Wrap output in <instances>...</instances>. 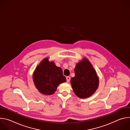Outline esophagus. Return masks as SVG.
I'll return each mask as SVG.
<instances>
[{
  "instance_id": "1",
  "label": "esophagus",
  "mask_w": 130,
  "mask_h": 130,
  "mask_svg": "<svg viewBox=\"0 0 130 130\" xmlns=\"http://www.w3.org/2000/svg\"><path fill=\"white\" fill-rule=\"evenodd\" d=\"M70 77H69V76L66 77V81H67V82H69L70 81Z\"/></svg>"
}]
</instances>
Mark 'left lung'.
Instances as JSON below:
<instances>
[{
	"mask_svg": "<svg viewBox=\"0 0 130 130\" xmlns=\"http://www.w3.org/2000/svg\"><path fill=\"white\" fill-rule=\"evenodd\" d=\"M75 73V77L70 81L75 94L80 98L90 97L95 92L99 84L95 70L88 60L84 59L77 64Z\"/></svg>",
	"mask_w": 130,
	"mask_h": 130,
	"instance_id": "obj_1",
	"label": "left lung"
}]
</instances>
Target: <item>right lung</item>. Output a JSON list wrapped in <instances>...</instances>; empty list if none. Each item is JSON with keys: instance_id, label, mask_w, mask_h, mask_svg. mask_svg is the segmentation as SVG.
Here are the masks:
<instances>
[{"instance_id": "add662e5", "label": "right lung", "mask_w": 130, "mask_h": 130, "mask_svg": "<svg viewBox=\"0 0 130 130\" xmlns=\"http://www.w3.org/2000/svg\"><path fill=\"white\" fill-rule=\"evenodd\" d=\"M33 81L36 87L41 93L53 94L60 83L66 81L62 69L45 59L37 67L33 74Z\"/></svg>"}]
</instances>
